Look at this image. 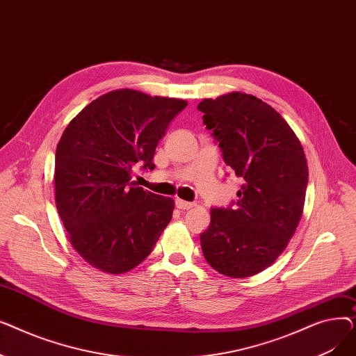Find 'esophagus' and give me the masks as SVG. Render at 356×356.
I'll return each mask as SVG.
<instances>
[{
	"mask_svg": "<svg viewBox=\"0 0 356 356\" xmlns=\"http://www.w3.org/2000/svg\"><path fill=\"white\" fill-rule=\"evenodd\" d=\"M176 207L181 211H189V209L195 208V203L186 202V200H181V199H176Z\"/></svg>",
	"mask_w": 356,
	"mask_h": 356,
	"instance_id": "esophagus-1",
	"label": "esophagus"
}]
</instances>
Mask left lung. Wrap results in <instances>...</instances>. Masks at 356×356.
<instances>
[{
	"instance_id": "left-lung-1",
	"label": "left lung",
	"mask_w": 356,
	"mask_h": 356,
	"mask_svg": "<svg viewBox=\"0 0 356 356\" xmlns=\"http://www.w3.org/2000/svg\"><path fill=\"white\" fill-rule=\"evenodd\" d=\"M197 109L244 181L236 202L211 209L202 251L218 273L250 277L274 263L300 222L309 180L303 147L274 108L247 93L204 99Z\"/></svg>"
}]
</instances>
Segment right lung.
<instances>
[{
	"label": "right lung",
	"instance_id": "1",
	"mask_svg": "<svg viewBox=\"0 0 356 356\" xmlns=\"http://www.w3.org/2000/svg\"><path fill=\"white\" fill-rule=\"evenodd\" d=\"M188 102L133 89L105 93L86 105L56 148V207L70 244L109 274L133 270L153 251L172 220L175 200L133 181L153 170L168 124Z\"/></svg>",
	"mask_w": 356,
	"mask_h": 356
}]
</instances>
